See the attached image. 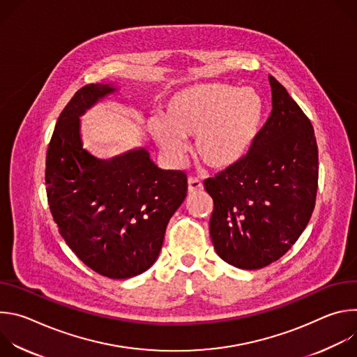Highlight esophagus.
<instances>
[{
	"mask_svg": "<svg viewBox=\"0 0 357 357\" xmlns=\"http://www.w3.org/2000/svg\"><path fill=\"white\" fill-rule=\"evenodd\" d=\"M188 186H189V193H196L202 190V181L197 176H189L188 179Z\"/></svg>",
	"mask_w": 357,
	"mask_h": 357,
	"instance_id": "34e87169",
	"label": "esophagus"
}]
</instances>
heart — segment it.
I'll list each match as a JSON object with an SVG mask.
<instances>
[{
  "label": "heart",
  "mask_w": 357,
  "mask_h": 357,
  "mask_svg": "<svg viewBox=\"0 0 357 357\" xmlns=\"http://www.w3.org/2000/svg\"><path fill=\"white\" fill-rule=\"evenodd\" d=\"M266 112V100L256 89L200 83L171 94L162 119H151L148 131L171 158H181L183 138L195 137L196 157L209 168L226 169L248 154Z\"/></svg>",
  "instance_id": "heart-1"
}]
</instances>
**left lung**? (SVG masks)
<instances>
[{
  "instance_id": "1",
  "label": "left lung",
  "mask_w": 357,
  "mask_h": 357,
  "mask_svg": "<svg viewBox=\"0 0 357 357\" xmlns=\"http://www.w3.org/2000/svg\"><path fill=\"white\" fill-rule=\"evenodd\" d=\"M270 84L273 110L248 154L203 182L213 199L215 250L241 270L281 259L307 227L317 202L314 127L275 77Z\"/></svg>"
}]
</instances>
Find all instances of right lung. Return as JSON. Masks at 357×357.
I'll list each match as a JSON object with an SVG mask.
<instances>
[{
  "label": "right lung",
  "instance_id": "right-lung-1",
  "mask_svg": "<svg viewBox=\"0 0 357 357\" xmlns=\"http://www.w3.org/2000/svg\"><path fill=\"white\" fill-rule=\"evenodd\" d=\"M114 90L97 83L75 93L50 138L45 182L50 213L76 256L100 275L126 280L158 259L188 176L158 168L142 148L110 161L82 148L79 116Z\"/></svg>",
  "mask_w": 357,
  "mask_h": 357
}]
</instances>
